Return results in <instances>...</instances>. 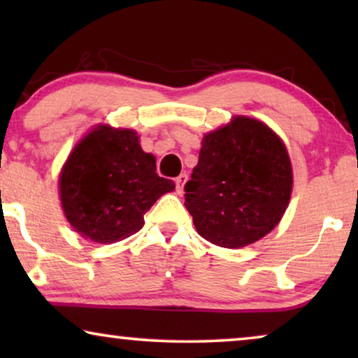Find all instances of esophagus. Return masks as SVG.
Segmentation results:
<instances>
[{"instance_id": "34e87169", "label": "esophagus", "mask_w": 358, "mask_h": 358, "mask_svg": "<svg viewBox=\"0 0 358 358\" xmlns=\"http://www.w3.org/2000/svg\"><path fill=\"white\" fill-rule=\"evenodd\" d=\"M187 182V174H180L176 178V190H178V194H182L184 192V185Z\"/></svg>"}]
</instances>
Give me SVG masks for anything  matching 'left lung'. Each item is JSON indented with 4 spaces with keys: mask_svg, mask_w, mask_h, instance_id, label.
<instances>
[{
    "mask_svg": "<svg viewBox=\"0 0 358 358\" xmlns=\"http://www.w3.org/2000/svg\"><path fill=\"white\" fill-rule=\"evenodd\" d=\"M292 164L282 140L249 117L205 135L184 185L185 208L199 234L234 249L275 228L292 195Z\"/></svg>",
    "mask_w": 358,
    "mask_h": 358,
    "instance_id": "obj_1",
    "label": "left lung"
}]
</instances>
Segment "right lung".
<instances>
[{
    "label": "right lung",
    "instance_id": "right-lung-1",
    "mask_svg": "<svg viewBox=\"0 0 358 358\" xmlns=\"http://www.w3.org/2000/svg\"><path fill=\"white\" fill-rule=\"evenodd\" d=\"M156 174L134 130L101 125L71 151L60 174L62 207L71 227L96 243H117L140 231L145 213L174 190Z\"/></svg>",
    "mask_w": 358,
    "mask_h": 358
}]
</instances>
